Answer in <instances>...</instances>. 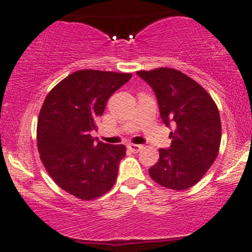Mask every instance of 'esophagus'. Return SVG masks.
Returning a JSON list of instances; mask_svg holds the SVG:
<instances>
[{
  "instance_id": "1",
  "label": "esophagus",
  "mask_w": 252,
  "mask_h": 252,
  "mask_svg": "<svg viewBox=\"0 0 252 252\" xmlns=\"http://www.w3.org/2000/svg\"><path fill=\"white\" fill-rule=\"evenodd\" d=\"M127 149L129 150V151H132V152H139L141 149H143V146L141 145H138V144H128V145H127Z\"/></svg>"
}]
</instances>
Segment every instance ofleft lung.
<instances>
[{
    "mask_svg": "<svg viewBox=\"0 0 252 252\" xmlns=\"http://www.w3.org/2000/svg\"><path fill=\"white\" fill-rule=\"evenodd\" d=\"M137 75L154 89L163 123L175 126L169 135L170 148L159 149V159L150 168V176L174 190L193 187L219 152L221 123L217 104L197 82L179 70L158 67Z\"/></svg>",
    "mask_w": 252,
    "mask_h": 252,
    "instance_id": "1",
    "label": "left lung"
}]
</instances>
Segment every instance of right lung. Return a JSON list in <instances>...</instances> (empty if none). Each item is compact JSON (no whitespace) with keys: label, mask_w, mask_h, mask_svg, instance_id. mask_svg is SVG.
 <instances>
[{"label":"right lung","mask_w":252,"mask_h":252,"mask_svg":"<svg viewBox=\"0 0 252 252\" xmlns=\"http://www.w3.org/2000/svg\"><path fill=\"white\" fill-rule=\"evenodd\" d=\"M132 73L78 70L47 94L39 113L36 143L56 183L77 199L94 200L114 186L125 145L95 141L96 120L113 93Z\"/></svg>","instance_id":"obj_1"}]
</instances>
